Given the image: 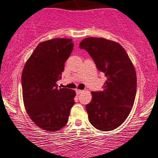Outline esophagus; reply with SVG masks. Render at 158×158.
Returning a JSON list of instances; mask_svg holds the SVG:
<instances>
[{
	"label": "esophagus",
	"mask_w": 158,
	"mask_h": 158,
	"mask_svg": "<svg viewBox=\"0 0 158 158\" xmlns=\"http://www.w3.org/2000/svg\"><path fill=\"white\" fill-rule=\"evenodd\" d=\"M84 92V90L78 89H76V92H77V94H81V92Z\"/></svg>",
	"instance_id": "1"
}]
</instances>
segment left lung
<instances>
[{"mask_svg": "<svg viewBox=\"0 0 158 158\" xmlns=\"http://www.w3.org/2000/svg\"><path fill=\"white\" fill-rule=\"evenodd\" d=\"M79 48L87 50L107 78L102 91L91 92V102L86 105L88 118L97 129L112 131L126 121L134 106L135 69L124 48L115 41L87 37L81 41Z\"/></svg>", "mask_w": 158, "mask_h": 158, "instance_id": "1", "label": "left lung"}]
</instances>
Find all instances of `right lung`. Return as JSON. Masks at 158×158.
<instances>
[{"instance_id":"obj_1","label":"right lung","mask_w":158,"mask_h":158,"mask_svg":"<svg viewBox=\"0 0 158 158\" xmlns=\"http://www.w3.org/2000/svg\"><path fill=\"white\" fill-rule=\"evenodd\" d=\"M72 40L42 42L27 60L22 73V94L27 114L37 127L58 131L66 125L74 104L73 89L58 88L65 62L73 50Z\"/></svg>"}]
</instances>
